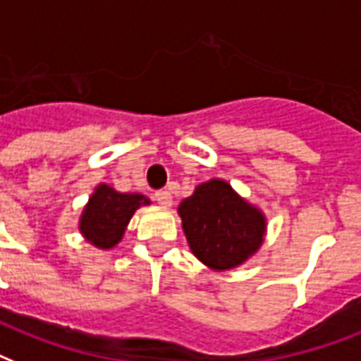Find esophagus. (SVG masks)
Returning <instances> with one entry per match:
<instances>
[{
    "label": "esophagus",
    "instance_id": "obj_1",
    "mask_svg": "<svg viewBox=\"0 0 361 361\" xmlns=\"http://www.w3.org/2000/svg\"><path fill=\"white\" fill-rule=\"evenodd\" d=\"M154 197L161 207H171L173 205V197H171V194L167 192V190H160V192H156Z\"/></svg>",
    "mask_w": 361,
    "mask_h": 361
}]
</instances>
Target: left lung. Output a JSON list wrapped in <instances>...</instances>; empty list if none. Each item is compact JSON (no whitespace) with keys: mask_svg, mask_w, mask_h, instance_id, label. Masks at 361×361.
Masks as SVG:
<instances>
[{"mask_svg":"<svg viewBox=\"0 0 361 361\" xmlns=\"http://www.w3.org/2000/svg\"><path fill=\"white\" fill-rule=\"evenodd\" d=\"M178 216L190 250L214 271L233 269L252 258L267 230L264 212L222 178L197 184L194 194L180 201Z\"/></svg>","mask_w":361,"mask_h":361,"instance_id":"left-lung-1","label":"left lung"}]
</instances>
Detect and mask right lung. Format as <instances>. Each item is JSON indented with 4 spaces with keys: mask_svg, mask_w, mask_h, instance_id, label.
I'll return each instance as SVG.
<instances>
[{
    "mask_svg": "<svg viewBox=\"0 0 361 361\" xmlns=\"http://www.w3.org/2000/svg\"><path fill=\"white\" fill-rule=\"evenodd\" d=\"M150 200L142 194H122L109 184H97L82 209L79 231L96 248L109 250L122 241L133 212Z\"/></svg>",
    "mask_w": 361,
    "mask_h": 361,
    "instance_id": "obj_1",
    "label": "right lung"
}]
</instances>
